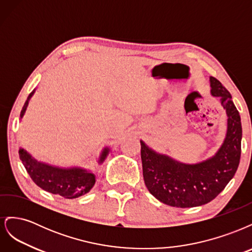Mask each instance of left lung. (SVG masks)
Masks as SVG:
<instances>
[{
    "instance_id": "1",
    "label": "left lung",
    "mask_w": 252,
    "mask_h": 252,
    "mask_svg": "<svg viewBox=\"0 0 252 252\" xmlns=\"http://www.w3.org/2000/svg\"><path fill=\"white\" fill-rule=\"evenodd\" d=\"M211 94L220 98L228 116L226 139L217 155L195 165H185L158 155L141 141L143 177L149 192L162 203L188 208L211 202L233 178L241 158L242 124L231 94L210 77Z\"/></svg>"
}]
</instances>
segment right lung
<instances>
[{"label": "right lung", "mask_w": 252, "mask_h": 252, "mask_svg": "<svg viewBox=\"0 0 252 252\" xmlns=\"http://www.w3.org/2000/svg\"><path fill=\"white\" fill-rule=\"evenodd\" d=\"M34 90L27 97V101L23 106L21 118L24 114L30 97L32 96ZM108 155V149L105 148L101 156L100 162H103ZM19 156L24 165L26 171L35 184L46 191L59 194L64 199H75L90 191L95 183V178L93 173L81 168L60 169L36 162L27 152L20 148Z\"/></svg>", "instance_id": "right-lung-1"}]
</instances>
